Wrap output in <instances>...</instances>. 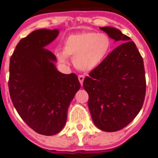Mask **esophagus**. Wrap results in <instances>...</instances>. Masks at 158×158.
I'll use <instances>...</instances> for the list:
<instances>
[{
  "label": "esophagus",
  "instance_id": "esophagus-1",
  "mask_svg": "<svg viewBox=\"0 0 158 158\" xmlns=\"http://www.w3.org/2000/svg\"><path fill=\"white\" fill-rule=\"evenodd\" d=\"M84 78H85V77L83 75H80L79 77H78V79H79V81H80L81 85H83V81H84Z\"/></svg>",
  "mask_w": 158,
  "mask_h": 158
}]
</instances>
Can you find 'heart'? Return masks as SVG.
Returning a JSON list of instances; mask_svg holds the SVG:
<instances>
[{"mask_svg":"<svg viewBox=\"0 0 158 158\" xmlns=\"http://www.w3.org/2000/svg\"><path fill=\"white\" fill-rule=\"evenodd\" d=\"M110 49L111 40L107 34L85 31L67 36L63 43V51L57 50L55 55L61 64H67L68 57H71L76 69L90 72L105 59Z\"/></svg>","mask_w":158,"mask_h":158,"instance_id":"heart-1","label":"heart"}]
</instances>
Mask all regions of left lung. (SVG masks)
Segmentation results:
<instances>
[{"mask_svg": "<svg viewBox=\"0 0 158 158\" xmlns=\"http://www.w3.org/2000/svg\"><path fill=\"white\" fill-rule=\"evenodd\" d=\"M122 43L85 77L88 107L99 130L113 132L130 124L142 108L146 92L143 58L129 36L112 27H100Z\"/></svg>", "mask_w": 158, "mask_h": 158, "instance_id": "left-lung-1", "label": "left lung"}]
</instances>
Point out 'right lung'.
Returning <instances> with one entry per match:
<instances>
[{"label":"right lung","instance_id":"obj_1","mask_svg":"<svg viewBox=\"0 0 158 158\" xmlns=\"http://www.w3.org/2000/svg\"><path fill=\"white\" fill-rule=\"evenodd\" d=\"M58 29H38L20 40L10 62L9 90L15 109L38 134L54 135L66 124L68 109L81 88L77 76L58 71L57 59L45 49Z\"/></svg>","mask_w":158,"mask_h":158}]
</instances>
